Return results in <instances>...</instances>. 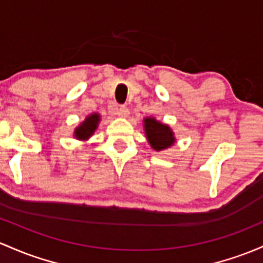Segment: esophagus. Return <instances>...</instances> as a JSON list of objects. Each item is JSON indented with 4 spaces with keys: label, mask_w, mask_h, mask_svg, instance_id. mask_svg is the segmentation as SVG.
Segmentation results:
<instances>
[{
    "label": "esophagus",
    "mask_w": 263,
    "mask_h": 263,
    "mask_svg": "<svg viewBox=\"0 0 263 263\" xmlns=\"http://www.w3.org/2000/svg\"><path fill=\"white\" fill-rule=\"evenodd\" d=\"M117 115L120 117H127L129 115V109L126 106H120L117 109Z\"/></svg>",
    "instance_id": "1"
}]
</instances>
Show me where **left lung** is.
Listing matches in <instances>:
<instances>
[{
  "label": "left lung",
  "mask_w": 263,
  "mask_h": 263,
  "mask_svg": "<svg viewBox=\"0 0 263 263\" xmlns=\"http://www.w3.org/2000/svg\"><path fill=\"white\" fill-rule=\"evenodd\" d=\"M143 127L148 143L156 151L166 149L176 142L172 129L162 122H158L155 117H147L143 120Z\"/></svg>",
  "instance_id": "obj_1"
}]
</instances>
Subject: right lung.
Listing matches in <instances>:
<instances>
[{
    "label": "right lung",
    "instance_id": "add662e5",
    "mask_svg": "<svg viewBox=\"0 0 263 263\" xmlns=\"http://www.w3.org/2000/svg\"><path fill=\"white\" fill-rule=\"evenodd\" d=\"M100 118L101 117L99 114H92L86 117V120L74 129V137L81 141H85L91 137L93 132L96 131L97 126H99Z\"/></svg>",
    "mask_w": 263,
    "mask_h": 263
}]
</instances>
